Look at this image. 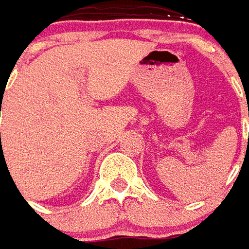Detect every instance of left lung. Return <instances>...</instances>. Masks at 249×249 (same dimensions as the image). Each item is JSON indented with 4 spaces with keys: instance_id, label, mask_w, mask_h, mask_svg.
I'll return each mask as SVG.
<instances>
[{
    "instance_id": "obj_1",
    "label": "left lung",
    "mask_w": 249,
    "mask_h": 249,
    "mask_svg": "<svg viewBox=\"0 0 249 249\" xmlns=\"http://www.w3.org/2000/svg\"><path fill=\"white\" fill-rule=\"evenodd\" d=\"M248 115H249V113H248ZM248 144H249V136H248Z\"/></svg>"
}]
</instances>
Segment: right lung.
<instances>
[{
    "label": "right lung",
    "mask_w": 249,
    "mask_h": 249,
    "mask_svg": "<svg viewBox=\"0 0 249 249\" xmlns=\"http://www.w3.org/2000/svg\"><path fill=\"white\" fill-rule=\"evenodd\" d=\"M0 136H1V134H0Z\"/></svg>",
    "instance_id": "1"
}]
</instances>
